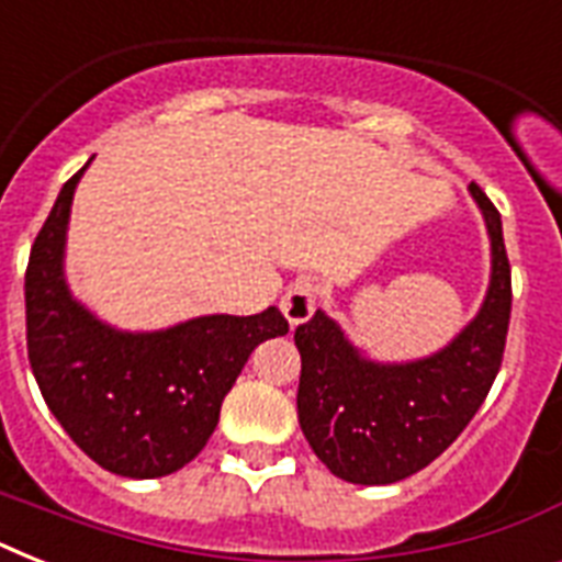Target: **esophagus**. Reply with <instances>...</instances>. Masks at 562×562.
<instances>
[{"label": "esophagus", "mask_w": 562, "mask_h": 562, "mask_svg": "<svg viewBox=\"0 0 562 562\" xmlns=\"http://www.w3.org/2000/svg\"><path fill=\"white\" fill-rule=\"evenodd\" d=\"M280 308L291 326L306 324L317 308V285L312 280H297L282 294Z\"/></svg>", "instance_id": "1"}]
</instances>
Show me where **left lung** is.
Instances as JSON below:
<instances>
[{"mask_svg": "<svg viewBox=\"0 0 562 562\" xmlns=\"http://www.w3.org/2000/svg\"><path fill=\"white\" fill-rule=\"evenodd\" d=\"M470 194L490 238L484 303L431 356L379 361L317 308L297 326V417L312 452L350 484H396L435 461L475 417L502 368L510 321V265L502 215L475 183Z\"/></svg>", "mask_w": 562, "mask_h": 562, "instance_id": "8db88e82", "label": "left lung"}]
</instances>
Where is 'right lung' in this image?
Listing matches in <instances>:
<instances>
[{"label": "right lung", "instance_id": "right-lung-1", "mask_svg": "<svg viewBox=\"0 0 562 562\" xmlns=\"http://www.w3.org/2000/svg\"><path fill=\"white\" fill-rule=\"evenodd\" d=\"M87 166L66 180L31 247L29 361L48 411L83 454L122 479H162L198 458L250 352L289 333V321L277 306L154 333L101 321L75 297L64 268L75 187Z\"/></svg>", "mask_w": 562, "mask_h": 562}]
</instances>
